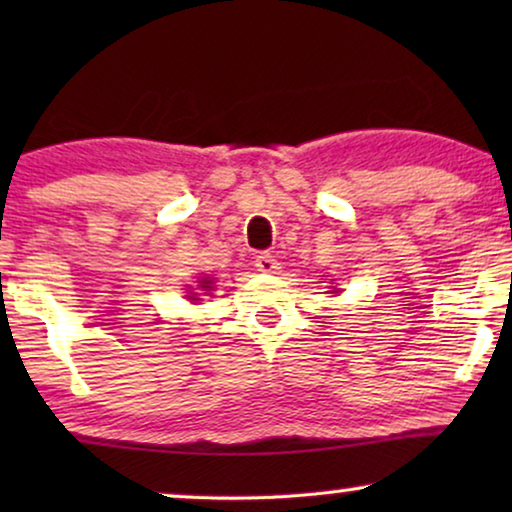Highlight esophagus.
Wrapping results in <instances>:
<instances>
[{
	"label": "esophagus",
	"mask_w": 512,
	"mask_h": 512,
	"mask_svg": "<svg viewBox=\"0 0 512 512\" xmlns=\"http://www.w3.org/2000/svg\"><path fill=\"white\" fill-rule=\"evenodd\" d=\"M256 268L258 272H265V275H272V272L279 270L277 258L272 254H258L256 256Z\"/></svg>",
	"instance_id": "obj_1"
}]
</instances>
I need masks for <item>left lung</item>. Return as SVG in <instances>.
Returning a JSON list of instances; mask_svg holds the SVG:
<instances>
[{"label": "left lung", "mask_w": 512, "mask_h": 512, "mask_svg": "<svg viewBox=\"0 0 512 512\" xmlns=\"http://www.w3.org/2000/svg\"><path fill=\"white\" fill-rule=\"evenodd\" d=\"M335 291H338V289H333V293H335Z\"/></svg>", "instance_id": "8db88e82"}]
</instances>
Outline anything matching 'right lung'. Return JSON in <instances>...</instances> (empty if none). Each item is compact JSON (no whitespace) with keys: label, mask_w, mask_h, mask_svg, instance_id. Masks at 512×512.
I'll return each instance as SVG.
<instances>
[{"label":"right lung","mask_w":512,"mask_h":512,"mask_svg":"<svg viewBox=\"0 0 512 512\" xmlns=\"http://www.w3.org/2000/svg\"><path fill=\"white\" fill-rule=\"evenodd\" d=\"M198 286H200L202 291H214V279L212 277H202L200 282H198ZM188 300H200L198 293H191V296H188Z\"/></svg>","instance_id":"right-lung-1"}]
</instances>
